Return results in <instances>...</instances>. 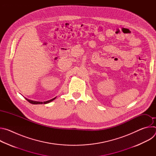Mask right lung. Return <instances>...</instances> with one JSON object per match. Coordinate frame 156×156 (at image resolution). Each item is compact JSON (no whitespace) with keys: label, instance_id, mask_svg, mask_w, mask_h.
<instances>
[{"label":"right lung","instance_id":"right-lung-1","mask_svg":"<svg viewBox=\"0 0 156 156\" xmlns=\"http://www.w3.org/2000/svg\"><path fill=\"white\" fill-rule=\"evenodd\" d=\"M57 97L51 99V100H49V101H44V102H39V101H32V100H30V99H28L27 98H25L26 100H27L31 104H48V103H49L51 102H52V101H54Z\"/></svg>","mask_w":156,"mask_h":156}]
</instances>
